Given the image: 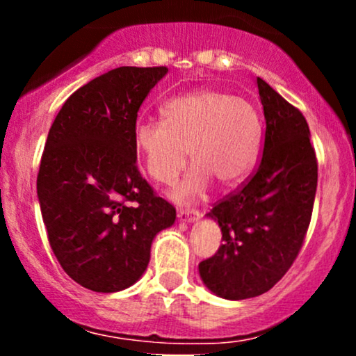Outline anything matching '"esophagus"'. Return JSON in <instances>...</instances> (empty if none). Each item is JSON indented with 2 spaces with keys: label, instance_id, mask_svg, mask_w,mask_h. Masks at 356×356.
<instances>
[{
  "label": "esophagus",
  "instance_id": "esophagus-1",
  "mask_svg": "<svg viewBox=\"0 0 356 356\" xmlns=\"http://www.w3.org/2000/svg\"><path fill=\"white\" fill-rule=\"evenodd\" d=\"M177 218L181 220H186V222H194V220L201 218V212L194 209H181L177 211Z\"/></svg>",
  "mask_w": 356,
  "mask_h": 356
}]
</instances>
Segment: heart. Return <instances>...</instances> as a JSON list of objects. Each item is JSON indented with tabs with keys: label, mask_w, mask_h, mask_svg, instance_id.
<instances>
[{
	"label": "heart",
	"mask_w": 356,
	"mask_h": 356,
	"mask_svg": "<svg viewBox=\"0 0 356 356\" xmlns=\"http://www.w3.org/2000/svg\"><path fill=\"white\" fill-rule=\"evenodd\" d=\"M162 120L138 122L134 145L147 174L172 184L191 161L195 167L177 189V201H191L212 181L234 186L251 170L259 145V115L251 102L220 90H197L169 100Z\"/></svg>",
	"instance_id": "b5f03b06"
}]
</instances>
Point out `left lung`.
Returning a JSON list of instances; mask_svg holds the SVG:
<instances>
[{"label": "left lung", "instance_id": "1", "mask_svg": "<svg viewBox=\"0 0 356 356\" xmlns=\"http://www.w3.org/2000/svg\"><path fill=\"white\" fill-rule=\"evenodd\" d=\"M264 147L256 170L214 204L222 244L199 263L204 284L226 300L269 291L295 263L312 220L318 161L303 113L263 79Z\"/></svg>", "mask_w": 356, "mask_h": 356}]
</instances>
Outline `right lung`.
<instances>
[{
	"mask_svg": "<svg viewBox=\"0 0 356 356\" xmlns=\"http://www.w3.org/2000/svg\"><path fill=\"white\" fill-rule=\"evenodd\" d=\"M167 67H120L68 97L48 132L36 191L53 254L83 288L115 293L144 275L175 207L137 167V112Z\"/></svg>",
	"mask_w": 356,
	"mask_h": 356,
	"instance_id": "add662e5",
	"label": "right lung"
}]
</instances>
